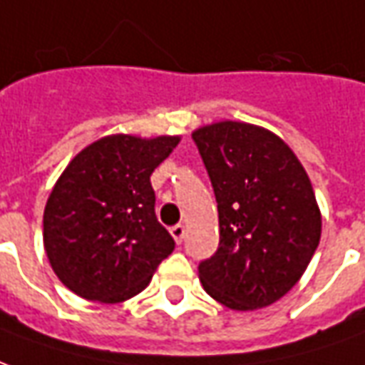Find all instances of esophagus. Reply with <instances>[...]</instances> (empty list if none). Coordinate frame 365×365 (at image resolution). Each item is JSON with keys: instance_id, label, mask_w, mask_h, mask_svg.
I'll return each instance as SVG.
<instances>
[{"instance_id": "1", "label": "esophagus", "mask_w": 365, "mask_h": 365, "mask_svg": "<svg viewBox=\"0 0 365 365\" xmlns=\"http://www.w3.org/2000/svg\"><path fill=\"white\" fill-rule=\"evenodd\" d=\"M185 233H186V230H185V225H182V223H177V225H173V227H171V235L175 237V241H177V243H182V239H185Z\"/></svg>"}]
</instances>
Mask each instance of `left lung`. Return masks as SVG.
Returning a JSON list of instances; mask_svg holds the SVG:
<instances>
[{"mask_svg": "<svg viewBox=\"0 0 365 365\" xmlns=\"http://www.w3.org/2000/svg\"><path fill=\"white\" fill-rule=\"evenodd\" d=\"M214 188L217 251L198 264L204 289L237 311L267 307L294 288L321 239L309 177L278 135L245 122L192 134Z\"/></svg>", "mask_w": 365, "mask_h": 365, "instance_id": "left-lung-1", "label": "left lung"}]
</instances>
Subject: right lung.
I'll return each instance as SVG.
<instances>
[{
    "instance_id": "1",
    "label": "right lung",
    "mask_w": 365,
    "mask_h": 365,
    "mask_svg": "<svg viewBox=\"0 0 365 365\" xmlns=\"http://www.w3.org/2000/svg\"><path fill=\"white\" fill-rule=\"evenodd\" d=\"M177 143L171 135H108L66 167L44 210V249L73 294L103 303L130 299L175 251V239L157 222L150 177Z\"/></svg>"
}]
</instances>
